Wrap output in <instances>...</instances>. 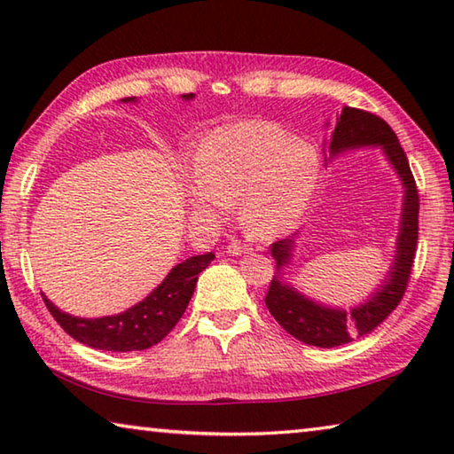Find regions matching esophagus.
Listing matches in <instances>:
<instances>
[{
    "instance_id": "esophagus-1",
    "label": "esophagus",
    "mask_w": 454,
    "mask_h": 454,
    "mask_svg": "<svg viewBox=\"0 0 454 454\" xmlns=\"http://www.w3.org/2000/svg\"><path fill=\"white\" fill-rule=\"evenodd\" d=\"M250 248L248 246H244V244H240V242H230L228 244V248H226V252L230 256H242V254H246V252H248Z\"/></svg>"
}]
</instances>
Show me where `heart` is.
Listing matches in <instances>:
<instances>
[{"label":"heart","mask_w":454,"mask_h":454,"mask_svg":"<svg viewBox=\"0 0 454 454\" xmlns=\"http://www.w3.org/2000/svg\"><path fill=\"white\" fill-rule=\"evenodd\" d=\"M194 174L186 184V202L196 218L224 220L240 200V216L252 234L278 236L309 210L318 156L276 121L246 120L204 137Z\"/></svg>","instance_id":"heart-1"}]
</instances>
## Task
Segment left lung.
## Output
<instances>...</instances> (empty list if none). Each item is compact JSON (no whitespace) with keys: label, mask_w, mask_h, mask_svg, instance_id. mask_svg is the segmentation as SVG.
I'll return each mask as SVG.
<instances>
[{"label":"left lung","mask_w":454,"mask_h":454,"mask_svg":"<svg viewBox=\"0 0 454 454\" xmlns=\"http://www.w3.org/2000/svg\"><path fill=\"white\" fill-rule=\"evenodd\" d=\"M330 136L325 140V162H333L347 152L380 148L388 166L393 168L403 184V208L398 220V236L395 242V256L382 282L366 296V301L352 304L348 309L333 306L306 296L290 282L288 268L294 260L296 238L292 234L272 244V256L276 260V276L266 294V306L276 322L304 344L320 348L340 347L352 340V336L371 334L393 312L406 290L412 268L414 252L419 240V192L414 184L409 160L401 148L396 134L387 121L374 114L356 107H342L336 124L326 120Z\"/></svg>","instance_id":"8db88e82"}]
</instances>
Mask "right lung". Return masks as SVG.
Returning <instances> with one entry per match:
<instances>
[{
    "label": "right lung",
    "instance_id": "add662e5",
    "mask_svg": "<svg viewBox=\"0 0 454 454\" xmlns=\"http://www.w3.org/2000/svg\"><path fill=\"white\" fill-rule=\"evenodd\" d=\"M184 102L194 99V94L180 96ZM124 104H136L137 98L120 99ZM214 260L208 254L190 256L184 262L176 264L166 278L153 288L148 296L120 314L102 318H80L74 314L61 312L56 304L43 296V302L58 320V325L75 340L86 344L90 348L112 350V352H132L144 350L158 344L182 318L184 310L194 294L198 274Z\"/></svg>",
    "mask_w": 454,
    "mask_h": 454
}]
</instances>
